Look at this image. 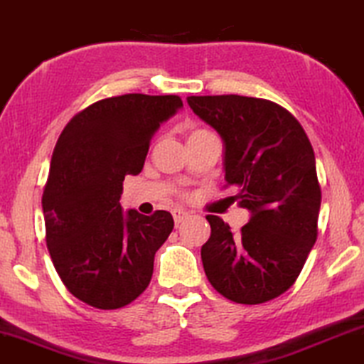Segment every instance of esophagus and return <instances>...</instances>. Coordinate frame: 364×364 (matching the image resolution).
<instances>
[{
	"label": "esophagus",
	"mask_w": 364,
	"mask_h": 364,
	"mask_svg": "<svg viewBox=\"0 0 364 364\" xmlns=\"http://www.w3.org/2000/svg\"><path fill=\"white\" fill-rule=\"evenodd\" d=\"M172 216H173L175 226H178V224H182L183 221H187V219L191 218V214L187 213V210H182V209H173Z\"/></svg>",
	"instance_id": "1"
}]
</instances>
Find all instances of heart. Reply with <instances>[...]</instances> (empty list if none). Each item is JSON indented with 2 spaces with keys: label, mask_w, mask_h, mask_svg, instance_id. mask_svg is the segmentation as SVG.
Segmentation results:
<instances>
[{
  "label": "heart",
  "mask_w": 364,
  "mask_h": 364,
  "mask_svg": "<svg viewBox=\"0 0 364 364\" xmlns=\"http://www.w3.org/2000/svg\"><path fill=\"white\" fill-rule=\"evenodd\" d=\"M199 132H204V129H196V132H192L191 134H194V133H199Z\"/></svg>",
  "instance_id": "1"
}]
</instances>
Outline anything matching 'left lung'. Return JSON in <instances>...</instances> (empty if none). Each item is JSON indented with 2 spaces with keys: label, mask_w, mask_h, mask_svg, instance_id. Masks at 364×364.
<instances>
[{
  "label": "left lung",
  "mask_w": 364,
  "mask_h": 364,
  "mask_svg": "<svg viewBox=\"0 0 364 364\" xmlns=\"http://www.w3.org/2000/svg\"><path fill=\"white\" fill-rule=\"evenodd\" d=\"M187 102L221 134L226 182L251 213L240 235L221 218H205V277L232 302H268L294 285L317 240L321 186L311 141L285 107L268 100L228 94Z\"/></svg>",
  "instance_id": "left-lung-1"
}]
</instances>
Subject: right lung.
<instances>
[{"instance_id": "obj_1", "label": "right lung", "mask_w": 364, "mask_h": 364, "mask_svg": "<svg viewBox=\"0 0 364 364\" xmlns=\"http://www.w3.org/2000/svg\"><path fill=\"white\" fill-rule=\"evenodd\" d=\"M182 106L178 96L107 97L58 136L42 196L45 240L67 290L87 306L124 307L150 284L172 214H124L119 199L124 175L141 172L151 136Z\"/></svg>"}]
</instances>
